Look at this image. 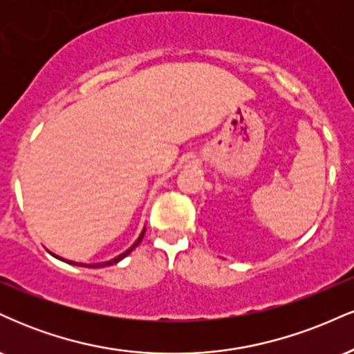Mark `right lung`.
Masks as SVG:
<instances>
[{"label": "right lung", "instance_id": "add662e5", "mask_svg": "<svg viewBox=\"0 0 354 354\" xmlns=\"http://www.w3.org/2000/svg\"><path fill=\"white\" fill-rule=\"evenodd\" d=\"M146 230V228H145ZM145 230L141 231V234L140 236H138V239L135 243H133L131 246L128 248V250L124 251V253H121V254H118L116 258H113V259H109V261H104V263H93V265H84V263H76V261H70V259H64V258H59L58 254H55V253H51L53 256H55V258H58V259H61V261H64V263H70V265H75V266H86V268H104V266H111V265H116V263H120L121 259L123 258H126V256H128L129 253H131L133 250H135V248L140 245L141 243V239H143V236H145Z\"/></svg>", "mask_w": 354, "mask_h": 354}]
</instances>
